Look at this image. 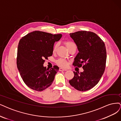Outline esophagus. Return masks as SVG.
I'll list each match as a JSON object with an SVG mask.
<instances>
[{"instance_id":"esophagus-1","label":"esophagus","mask_w":121,"mask_h":121,"mask_svg":"<svg viewBox=\"0 0 121 121\" xmlns=\"http://www.w3.org/2000/svg\"><path fill=\"white\" fill-rule=\"evenodd\" d=\"M59 71H67V69L63 68H59Z\"/></svg>"}]
</instances>
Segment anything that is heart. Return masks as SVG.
I'll return each instance as SVG.
<instances>
[{"label":"heart","mask_w":121,"mask_h":121,"mask_svg":"<svg viewBox=\"0 0 121 121\" xmlns=\"http://www.w3.org/2000/svg\"><path fill=\"white\" fill-rule=\"evenodd\" d=\"M65 44L67 48H68V49H70L71 48H72L73 46H76V44L74 42L71 41H66L65 42ZM58 46V43H57L55 44L53 47V51H55L56 50V48H57ZM56 63L61 67H66L68 65V62L66 59H63V58H59L58 60H56Z\"/></svg>","instance_id":"obj_1"}]
</instances>
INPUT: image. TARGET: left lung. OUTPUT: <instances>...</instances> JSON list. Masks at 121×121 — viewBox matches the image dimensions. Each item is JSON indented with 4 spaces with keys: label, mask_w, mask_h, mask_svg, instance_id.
<instances>
[{
    "label": "left lung",
    "mask_w": 121,
    "mask_h": 121,
    "mask_svg": "<svg viewBox=\"0 0 121 121\" xmlns=\"http://www.w3.org/2000/svg\"><path fill=\"white\" fill-rule=\"evenodd\" d=\"M79 50L73 65L81 67L83 72L74 71V76L69 83L76 90L85 91L93 88L99 82L106 63L105 44L95 33L79 31L70 34Z\"/></svg>",
    "instance_id": "left-lung-1"
}]
</instances>
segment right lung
Segmentation results:
<instances>
[{
	"label": "right lung",
	"mask_w": 121,
	"mask_h": 121,
	"mask_svg": "<svg viewBox=\"0 0 121 121\" xmlns=\"http://www.w3.org/2000/svg\"><path fill=\"white\" fill-rule=\"evenodd\" d=\"M54 34L35 31L24 36L19 42L17 66L25 84L30 88L42 91L50 86L59 71L57 66L49 69L43 66L45 59L51 56L54 44L62 37Z\"/></svg>",
	"instance_id": "right-lung-1"
}]
</instances>
